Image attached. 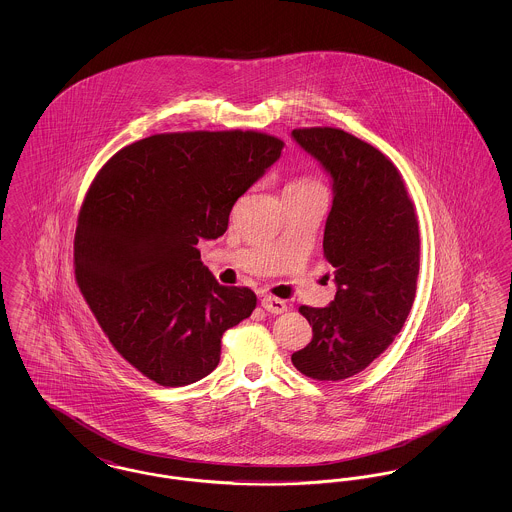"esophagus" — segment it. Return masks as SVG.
Returning <instances> with one entry per match:
<instances>
[{
  "label": "esophagus",
  "mask_w": 512,
  "mask_h": 512,
  "mask_svg": "<svg viewBox=\"0 0 512 512\" xmlns=\"http://www.w3.org/2000/svg\"><path fill=\"white\" fill-rule=\"evenodd\" d=\"M261 307H263L267 313H272V315H282V313L288 309L286 301H282V299H278V297H272V295H265V297L261 299Z\"/></svg>",
  "instance_id": "obj_1"
}]
</instances>
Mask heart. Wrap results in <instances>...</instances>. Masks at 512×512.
<instances>
[{
  "label": "heart",
  "instance_id": "heart-1",
  "mask_svg": "<svg viewBox=\"0 0 512 512\" xmlns=\"http://www.w3.org/2000/svg\"><path fill=\"white\" fill-rule=\"evenodd\" d=\"M292 186H309V184H305V182H295Z\"/></svg>",
  "mask_w": 512,
  "mask_h": 512
}]
</instances>
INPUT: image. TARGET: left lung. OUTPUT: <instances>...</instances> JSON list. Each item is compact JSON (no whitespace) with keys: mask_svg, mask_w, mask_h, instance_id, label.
<instances>
[{"mask_svg":"<svg viewBox=\"0 0 512 512\" xmlns=\"http://www.w3.org/2000/svg\"><path fill=\"white\" fill-rule=\"evenodd\" d=\"M292 138L332 182L322 247L338 288L328 307L299 309L313 340L292 363L309 378L338 382L384 353L409 317L420 267L418 222L382 151L340 128H299Z\"/></svg>","mask_w":512,"mask_h":512,"instance_id":"obj_1","label":"left lung"}]
</instances>
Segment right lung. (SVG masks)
I'll use <instances>...</instances> for the list:
<instances>
[{"mask_svg": "<svg viewBox=\"0 0 512 512\" xmlns=\"http://www.w3.org/2000/svg\"><path fill=\"white\" fill-rule=\"evenodd\" d=\"M259 132L157 134L98 172L74 236L78 288L122 357L159 386H188L220 361L222 334L249 317V288L201 263L242 195L280 159Z\"/></svg>", "mask_w": 512, "mask_h": 512, "instance_id": "right-lung-1", "label": "right lung"}]
</instances>
